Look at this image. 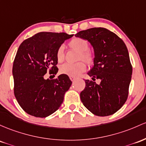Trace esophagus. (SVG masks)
I'll return each mask as SVG.
<instances>
[{"instance_id":"esophagus-1","label":"esophagus","mask_w":146,"mask_h":146,"mask_svg":"<svg viewBox=\"0 0 146 146\" xmlns=\"http://www.w3.org/2000/svg\"><path fill=\"white\" fill-rule=\"evenodd\" d=\"M70 80H71V81H74L76 79V78H75V77H70Z\"/></svg>"}]
</instances>
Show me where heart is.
Listing matches in <instances>:
<instances>
[{
    "label": "heart",
    "instance_id": "heart-1",
    "mask_svg": "<svg viewBox=\"0 0 146 146\" xmlns=\"http://www.w3.org/2000/svg\"><path fill=\"white\" fill-rule=\"evenodd\" d=\"M68 46L71 49L78 52L76 57V61L82 60L88 65L94 64L95 56L89 50V46L86 40L79 37H75L70 40L68 43ZM56 57L59 62L64 60L65 55L64 47L60 46L56 52ZM86 70V65L82 62H78L75 64H64L60 67V72L62 74L67 75L70 77L79 76Z\"/></svg>",
    "mask_w": 146,
    "mask_h": 146
}]
</instances>
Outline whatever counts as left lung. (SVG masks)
I'll return each instance as SVG.
<instances>
[{"label": "left lung", "instance_id": "8db88e82", "mask_svg": "<svg viewBox=\"0 0 146 146\" xmlns=\"http://www.w3.org/2000/svg\"><path fill=\"white\" fill-rule=\"evenodd\" d=\"M77 37L86 39L94 50V66L88 73L99 84L86 80L80 93L81 101L91 113L98 116L113 114L126 102L132 78V66L123 41L104 28L79 32Z\"/></svg>", "mask_w": 146, "mask_h": 146}]
</instances>
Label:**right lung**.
Masks as SVG:
<instances>
[{
  "label": "right lung",
  "instance_id": "right-lung-1",
  "mask_svg": "<svg viewBox=\"0 0 146 146\" xmlns=\"http://www.w3.org/2000/svg\"><path fill=\"white\" fill-rule=\"evenodd\" d=\"M73 35L42 32L24 40L14 58L12 74L17 102L28 114L45 118L57 111L72 82L67 75L46 80L45 75L56 74V52Z\"/></svg>",
  "mask_w": 146,
  "mask_h": 146
}]
</instances>
